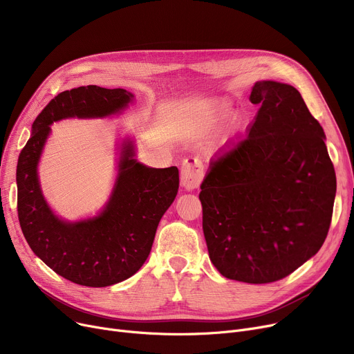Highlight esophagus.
I'll use <instances>...</instances> for the list:
<instances>
[{
    "label": "esophagus",
    "mask_w": 354,
    "mask_h": 354,
    "mask_svg": "<svg viewBox=\"0 0 354 354\" xmlns=\"http://www.w3.org/2000/svg\"><path fill=\"white\" fill-rule=\"evenodd\" d=\"M203 179V163L198 156H189L182 162L180 185L187 189H196Z\"/></svg>",
    "instance_id": "esophagus-1"
}]
</instances>
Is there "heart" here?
<instances>
[{
    "label": "heart",
    "mask_w": 354,
    "mask_h": 354,
    "mask_svg": "<svg viewBox=\"0 0 354 354\" xmlns=\"http://www.w3.org/2000/svg\"><path fill=\"white\" fill-rule=\"evenodd\" d=\"M231 104L227 100H219L209 106L207 110H203L202 113L196 119L192 120V123L188 127V133L191 136H202L224 118L230 111Z\"/></svg>",
    "instance_id": "heart-1"
}]
</instances>
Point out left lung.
<instances>
[{"label": "left lung", "mask_w": 354, "mask_h": 354, "mask_svg": "<svg viewBox=\"0 0 354 354\" xmlns=\"http://www.w3.org/2000/svg\"><path fill=\"white\" fill-rule=\"evenodd\" d=\"M250 100L259 106L254 123L211 162L199 199L216 270L230 280L267 284L322 248L336 174L324 130L299 90L257 82Z\"/></svg>", "instance_id": "1"}]
</instances>
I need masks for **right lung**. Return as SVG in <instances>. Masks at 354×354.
Listing matches in <instances>:
<instances>
[{
    "label": "right lung",
    "instance_id": "obj_1",
    "mask_svg": "<svg viewBox=\"0 0 354 354\" xmlns=\"http://www.w3.org/2000/svg\"><path fill=\"white\" fill-rule=\"evenodd\" d=\"M124 88L82 86L51 99L32 123L17 163V209L32 252L54 272L86 287H107L132 277L152 250L159 221L179 189L176 166L149 167L135 159L132 140L120 149L119 175L104 209L95 218L66 222L43 196L37 166L50 124L67 118H106L133 100Z\"/></svg>",
    "mask_w": 354,
    "mask_h": 354
}]
</instances>
